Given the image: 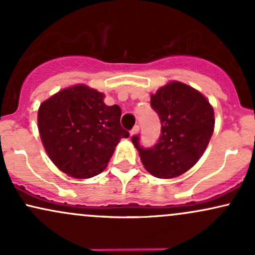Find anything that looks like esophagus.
I'll return each mask as SVG.
<instances>
[{
	"label": "esophagus",
	"instance_id": "esophagus-1",
	"mask_svg": "<svg viewBox=\"0 0 255 255\" xmlns=\"http://www.w3.org/2000/svg\"><path fill=\"white\" fill-rule=\"evenodd\" d=\"M137 131H139V126H134V127H133V129L130 130V136L135 135V134L137 133Z\"/></svg>",
	"mask_w": 255,
	"mask_h": 255
}]
</instances>
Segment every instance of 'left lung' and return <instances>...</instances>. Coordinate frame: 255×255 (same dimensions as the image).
Instances as JSON below:
<instances>
[{
	"mask_svg": "<svg viewBox=\"0 0 255 255\" xmlns=\"http://www.w3.org/2000/svg\"><path fill=\"white\" fill-rule=\"evenodd\" d=\"M151 107L160 120V136L150 148L131 142L145 169L158 178H172L188 171L200 159L215 128V113L206 98L188 85L171 81L151 95Z\"/></svg>",
	"mask_w": 255,
	"mask_h": 255,
	"instance_id": "obj_1",
	"label": "left lung"
}]
</instances>
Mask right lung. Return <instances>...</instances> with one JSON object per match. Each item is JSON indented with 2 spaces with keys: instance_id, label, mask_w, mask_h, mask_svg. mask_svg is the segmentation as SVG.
Wrapping results in <instances>:
<instances>
[{
  "instance_id": "obj_1",
  "label": "right lung",
  "mask_w": 255,
  "mask_h": 255,
  "mask_svg": "<svg viewBox=\"0 0 255 255\" xmlns=\"http://www.w3.org/2000/svg\"><path fill=\"white\" fill-rule=\"evenodd\" d=\"M86 85L58 91L38 110V129L51 162L64 174L90 178L107 168L116 145L129 133L120 124L121 108Z\"/></svg>"
}]
</instances>
